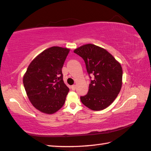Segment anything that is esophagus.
I'll use <instances>...</instances> for the list:
<instances>
[{"instance_id":"esophagus-1","label":"esophagus","mask_w":151,"mask_h":151,"mask_svg":"<svg viewBox=\"0 0 151 151\" xmlns=\"http://www.w3.org/2000/svg\"><path fill=\"white\" fill-rule=\"evenodd\" d=\"M71 88L72 89V90H75L76 88V85H72L71 86Z\"/></svg>"}]
</instances>
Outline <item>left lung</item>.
Segmentation results:
<instances>
[{"label": "left lung", "mask_w": 151, "mask_h": 151, "mask_svg": "<svg viewBox=\"0 0 151 151\" xmlns=\"http://www.w3.org/2000/svg\"><path fill=\"white\" fill-rule=\"evenodd\" d=\"M83 59L90 83L87 94L80 96L82 103L90 109H105L114 101L122 85L123 71L120 63L105 49L92 44L74 50ZM90 75H94L93 80Z\"/></svg>", "instance_id": "1"}]
</instances>
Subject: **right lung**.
I'll return each instance as SVG.
<instances>
[{"label": "right lung", "mask_w": 151, "mask_h": 151, "mask_svg": "<svg viewBox=\"0 0 151 151\" xmlns=\"http://www.w3.org/2000/svg\"><path fill=\"white\" fill-rule=\"evenodd\" d=\"M69 49L52 46L31 62L23 79L31 103L41 112L52 114L63 106L69 88L63 80L62 68Z\"/></svg>", "instance_id": "add662e5"}]
</instances>
